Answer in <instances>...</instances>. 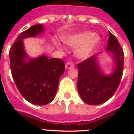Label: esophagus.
Segmentation results:
<instances>
[{
    "label": "esophagus",
    "mask_w": 134,
    "mask_h": 134,
    "mask_svg": "<svg viewBox=\"0 0 134 134\" xmlns=\"http://www.w3.org/2000/svg\"><path fill=\"white\" fill-rule=\"evenodd\" d=\"M74 67V63H71V62H67V63L65 64V68L67 69L73 68Z\"/></svg>",
    "instance_id": "1"
}]
</instances>
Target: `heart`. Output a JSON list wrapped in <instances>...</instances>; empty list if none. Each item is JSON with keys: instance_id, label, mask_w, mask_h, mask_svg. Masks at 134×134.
I'll use <instances>...</instances> for the list:
<instances>
[{"instance_id": "1", "label": "heart", "mask_w": 134, "mask_h": 134, "mask_svg": "<svg viewBox=\"0 0 134 134\" xmlns=\"http://www.w3.org/2000/svg\"><path fill=\"white\" fill-rule=\"evenodd\" d=\"M63 41L71 47L79 46L76 49V55L79 58H86L90 55L101 42V37L98 35L90 31L79 32L68 35L63 38ZM59 48L61 46L55 44Z\"/></svg>"}]
</instances>
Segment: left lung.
I'll use <instances>...</instances> for the list:
<instances>
[{"label":"left lung","mask_w":134,"mask_h":134,"mask_svg":"<svg viewBox=\"0 0 134 134\" xmlns=\"http://www.w3.org/2000/svg\"><path fill=\"white\" fill-rule=\"evenodd\" d=\"M109 33L106 51L114 60L113 71L104 74L100 68L98 54L78 65L77 89L81 99L90 105H99L108 101L118 88L122 76L124 52L117 38Z\"/></svg>","instance_id":"obj_1"}]
</instances>
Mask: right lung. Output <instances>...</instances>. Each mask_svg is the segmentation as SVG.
Instances as JSON below:
<instances>
[{
    "instance_id": "add662e5",
    "label": "right lung",
    "mask_w": 134,
    "mask_h": 134,
    "mask_svg": "<svg viewBox=\"0 0 134 134\" xmlns=\"http://www.w3.org/2000/svg\"><path fill=\"white\" fill-rule=\"evenodd\" d=\"M44 31L41 24L34 25L18 36L10 50L12 78L21 95L28 102L42 106L53 100L59 79L65 71V62L42 55L30 58L24 49V40L34 37Z\"/></svg>"
}]
</instances>
